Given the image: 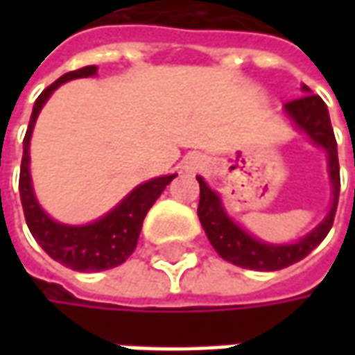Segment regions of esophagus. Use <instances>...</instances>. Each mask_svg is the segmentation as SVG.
<instances>
[{
  "label": "esophagus",
  "mask_w": 355,
  "mask_h": 355,
  "mask_svg": "<svg viewBox=\"0 0 355 355\" xmlns=\"http://www.w3.org/2000/svg\"><path fill=\"white\" fill-rule=\"evenodd\" d=\"M203 166H205V162H203V157H199V156L189 157V162H187V170H191V171L199 170V168H203Z\"/></svg>",
  "instance_id": "34e87169"
}]
</instances>
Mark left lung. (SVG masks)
<instances>
[{
	"mask_svg": "<svg viewBox=\"0 0 355 355\" xmlns=\"http://www.w3.org/2000/svg\"><path fill=\"white\" fill-rule=\"evenodd\" d=\"M302 90L310 92L308 87H302ZM284 112L293 118L298 128L306 132L312 142L324 148L328 154V170L332 182V196H334L332 207L326 219L314 231H310L306 237H302L293 245H268L263 241H257L227 215L219 196L203 182V178L198 175V215L213 249L229 263L251 270H280L284 266L302 261L320 245L334 225L336 207L340 198V166H338V144L330 124L328 108L318 94H304L296 101L284 104Z\"/></svg>",
	"mask_w": 355,
	"mask_h": 355,
	"instance_id": "8db88e82",
	"label": "left lung"
}]
</instances>
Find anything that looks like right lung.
I'll return each instance as SVG.
<instances>
[{
    "instance_id": "right-lung-1",
    "label": "right lung",
    "mask_w": 355,
    "mask_h": 355,
    "mask_svg": "<svg viewBox=\"0 0 355 355\" xmlns=\"http://www.w3.org/2000/svg\"><path fill=\"white\" fill-rule=\"evenodd\" d=\"M92 75H96L94 64L83 67L78 71H71L39 94V98L35 101L33 112H31L29 128L23 138L19 173L21 205H23L27 227L35 241L41 245V249L47 252L51 259H55L57 263L69 266L73 270H83V272L114 268L128 259L138 245L146 213L150 211V207L162 196L166 185L178 175V173L162 175V178L138 185L112 211L106 213L98 221L89 223V225H62V223L53 221L47 213L39 207L35 199L33 185H31V173H29V142H31L35 120L39 116L43 104L47 103V98L53 94V90L59 89L62 83Z\"/></svg>"
}]
</instances>
